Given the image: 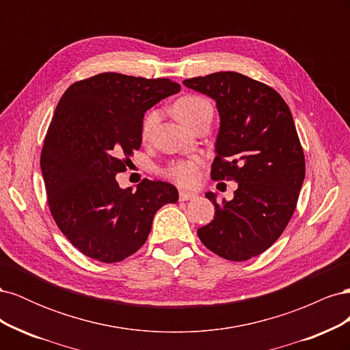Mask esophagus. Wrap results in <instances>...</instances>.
<instances>
[{
	"label": "esophagus",
	"instance_id": "34e87169",
	"mask_svg": "<svg viewBox=\"0 0 350 350\" xmlns=\"http://www.w3.org/2000/svg\"><path fill=\"white\" fill-rule=\"evenodd\" d=\"M196 197H197V194H196V193L184 191V189H181V191H179V200H183V201H187V200H194Z\"/></svg>",
	"mask_w": 350,
	"mask_h": 350
}]
</instances>
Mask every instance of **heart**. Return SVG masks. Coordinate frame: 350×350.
I'll use <instances>...</instances> for the list:
<instances>
[{
	"instance_id": "obj_1",
	"label": "heart",
	"mask_w": 350,
	"mask_h": 350,
	"mask_svg": "<svg viewBox=\"0 0 350 350\" xmlns=\"http://www.w3.org/2000/svg\"><path fill=\"white\" fill-rule=\"evenodd\" d=\"M174 113L179 121L184 122L188 126H191L207 115L213 116V108H211V105L207 99L201 98V96H194V94H189V96H184L175 102ZM157 121H159L157 111H150L144 116L143 124H142L143 139H149L154 130ZM198 166H200L198 159L179 161V162L169 165L165 169V174H166V176L174 179V181L179 185L191 187L197 183V179H198Z\"/></svg>"
}]
</instances>
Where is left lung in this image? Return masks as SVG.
<instances>
[{
  "label": "left lung",
  "mask_w": 350,
  "mask_h": 350,
  "mask_svg": "<svg viewBox=\"0 0 350 350\" xmlns=\"http://www.w3.org/2000/svg\"><path fill=\"white\" fill-rule=\"evenodd\" d=\"M216 102L220 118L213 179H234L230 201H216L215 217L197 230L221 258L245 261L270 248L293 215L305 159L288 105L267 84L234 71L183 81Z\"/></svg>",
  "instance_id": "left-lung-1"
}]
</instances>
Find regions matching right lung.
<instances>
[{"mask_svg":"<svg viewBox=\"0 0 350 350\" xmlns=\"http://www.w3.org/2000/svg\"><path fill=\"white\" fill-rule=\"evenodd\" d=\"M179 90L169 79L102 72L62 94L40 169L55 224L84 256L102 262L130 257L149 237L156 211L178 201L169 183L144 179L133 191L115 176L140 149L146 111Z\"/></svg>","mask_w":350,"mask_h":350,"instance_id":"right-lung-1","label":"right lung"}]
</instances>
